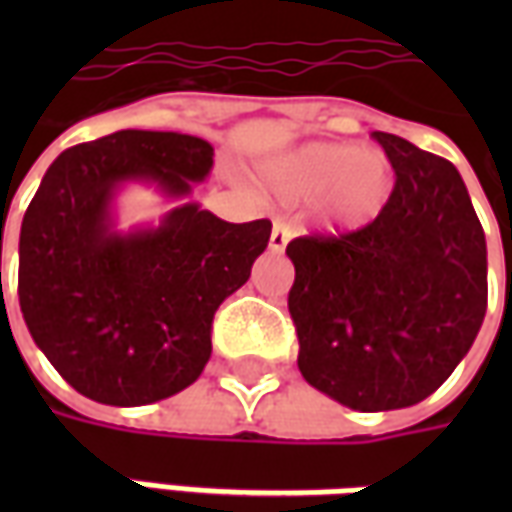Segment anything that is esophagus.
Listing matches in <instances>:
<instances>
[{"label": "esophagus", "mask_w": 512, "mask_h": 512, "mask_svg": "<svg viewBox=\"0 0 512 512\" xmlns=\"http://www.w3.org/2000/svg\"><path fill=\"white\" fill-rule=\"evenodd\" d=\"M290 238H293V227H290L285 219H277L274 227H271V241H268L271 252H285V246H288Z\"/></svg>", "instance_id": "obj_1"}]
</instances>
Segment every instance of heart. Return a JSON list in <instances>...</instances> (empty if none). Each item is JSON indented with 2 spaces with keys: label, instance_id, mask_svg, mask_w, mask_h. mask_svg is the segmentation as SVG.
<instances>
[{
  "label": "heart",
  "instance_id": "1",
  "mask_svg": "<svg viewBox=\"0 0 512 512\" xmlns=\"http://www.w3.org/2000/svg\"><path fill=\"white\" fill-rule=\"evenodd\" d=\"M268 189L285 200H318L340 227H362L384 211L395 189V169L378 150L312 142L271 161Z\"/></svg>",
  "mask_w": 512,
  "mask_h": 512
}]
</instances>
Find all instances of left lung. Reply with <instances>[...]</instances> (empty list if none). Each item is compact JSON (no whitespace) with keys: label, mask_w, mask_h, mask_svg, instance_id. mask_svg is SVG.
Masks as SVG:
<instances>
[{"label":"left lung","mask_w":512,"mask_h":512,"mask_svg":"<svg viewBox=\"0 0 512 512\" xmlns=\"http://www.w3.org/2000/svg\"><path fill=\"white\" fill-rule=\"evenodd\" d=\"M395 169L376 219L288 244L307 384L356 411L414 406L469 354L488 307L483 224L447 158L373 131Z\"/></svg>","instance_id":"8db88e82"}]
</instances>
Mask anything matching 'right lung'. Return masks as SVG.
Wrapping results in <instances>:
<instances>
[{"label":"right lung","mask_w":512,"mask_h":512,"mask_svg":"<svg viewBox=\"0 0 512 512\" xmlns=\"http://www.w3.org/2000/svg\"><path fill=\"white\" fill-rule=\"evenodd\" d=\"M211 167L200 136L128 128L68 147L40 180L21 222L18 304L35 345L84 397L145 406L208 365L213 315L249 279L271 222L230 224L183 202L158 227L117 233L112 200L128 180L186 197Z\"/></svg>","instance_id":"1"}]
</instances>
